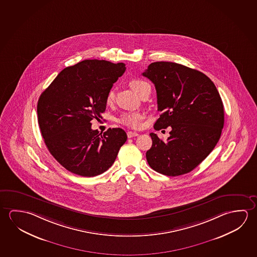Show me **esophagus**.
I'll return each mask as SVG.
<instances>
[{"label": "esophagus", "mask_w": 257, "mask_h": 257, "mask_svg": "<svg viewBox=\"0 0 257 257\" xmlns=\"http://www.w3.org/2000/svg\"><path fill=\"white\" fill-rule=\"evenodd\" d=\"M139 134L138 133H135V132H127V136H128V138H134V137H136V136H138Z\"/></svg>", "instance_id": "obj_1"}]
</instances>
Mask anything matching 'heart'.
I'll return each mask as SVG.
<instances>
[{
    "instance_id": "b5f03b06",
    "label": "heart",
    "mask_w": 257,
    "mask_h": 257,
    "mask_svg": "<svg viewBox=\"0 0 257 257\" xmlns=\"http://www.w3.org/2000/svg\"><path fill=\"white\" fill-rule=\"evenodd\" d=\"M147 82L143 81V80H139V79H133L130 80L129 85H130L132 89L135 92L139 94L141 89L143 88L144 84H146ZM114 99V93L113 90H109L107 95H106V98H105V102L106 104H112ZM144 118V114L140 113V112H130V113H124L122 114L119 119L118 122L122 123L123 125L131 127V128H139L142 124V120Z\"/></svg>"
}]
</instances>
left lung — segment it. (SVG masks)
<instances>
[{"label": "left lung", "mask_w": 257, "mask_h": 257, "mask_svg": "<svg viewBox=\"0 0 257 257\" xmlns=\"http://www.w3.org/2000/svg\"><path fill=\"white\" fill-rule=\"evenodd\" d=\"M155 85L160 118L154 129L170 127L168 140L150 134L148 163L169 177L189 173L202 163L219 142L224 107L214 83L204 73L179 63L156 62L143 72Z\"/></svg>", "instance_id": "obj_1"}]
</instances>
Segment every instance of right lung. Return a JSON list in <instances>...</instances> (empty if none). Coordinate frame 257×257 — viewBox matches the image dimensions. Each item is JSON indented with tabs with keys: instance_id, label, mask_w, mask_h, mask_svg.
Here are the masks:
<instances>
[{
	"instance_id": "obj_1",
	"label": "right lung",
	"mask_w": 257,
	"mask_h": 257,
	"mask_svg": "<svg viewBox=\"0 0 257 257\" xmlns=\"http://www.w3.org/2000/svg\"><path fill=\"white\" fill-rule=\"evenodd\" d=\"M123 63L84 60L64 68L38 102V121L48 151L68 171L91 177L113 165L126 142L121 128L103 135L91 129L101 117L106 95L125 72Z\"/></svg>"
}]
</instances>
